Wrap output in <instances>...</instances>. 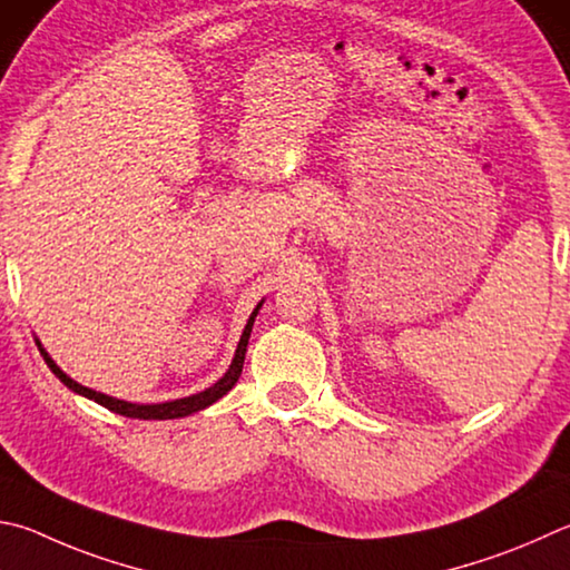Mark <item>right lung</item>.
Returning <instances> with one entry per match:
<instances>
[{"mask_svg": "<svg viewBox=\"0 0 570 570\" xmlns=\"http://www.w3.org/2000/svg\"><path fill=\"white\" fill-rule=\"evenodd\" d=\"M258 308H262V304H258V306L254 308V314L249 316V324H246L244 334H242V341H239V346H236V354H234V361H232L229 371H226V374H224L219 381H216L214 386H209V389L202 391V393H194V396L177 399V401H167V403H149V406H141V403H129V401L111 399V396H105V393L91 391V389H87V386L77 384L75 379H69V376L65 374V371H61V368L55 364V361L49 358V354H47L45 348H41L39 341H37V346H39V351H41V356H45L47 366L51 368V374H55V376L61 381V384H65L67 389H71L75 393H81V396H87V399H91V401L101 403V406H105V409H109V411H114V413H121V416L144 419V421H151V419H157V421H164V419H181V416H189V413H196V411H202V409H206V406H212L214 401H219V399L224 396V393L232 391L236 381H239L242 368H244L246 346H249L252 326H254V318H256V314H258Z\"/></svg>", "mask_w": 570, "mask_h": 570, "instance_id": "add662e5", "label": "right lung"}]
</instances>
